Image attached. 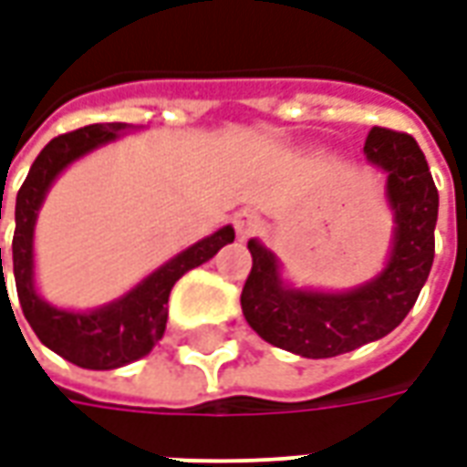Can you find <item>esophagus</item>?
Listing matches in <instances>:
<instances>
[{
	"instance_id": "esophagus-1",
	"label": "esophagus",
	"mask_w": 467,
	"mask_h": 467,
	"mask_svg": "<svg viewBox=\"0 0 467 467\" xmlns=\"http://www.w3.org/2000/svg\"><path fill=\"white\" fill-rule=\"evenodd\" d=\"M257 227H260V214L253 213V210H243V213H237V217H234V230H237L240 240L253 237L257 233Z\"/></svg>"
}]
</instances>
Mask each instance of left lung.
Returning a JSON list of instances; mask_svg holds the SVG:
<instances>
[{
  "mask_svg": "<svg viewBox=\"0 0 467 467\" xmlns=\"http://www.w3.org/2000/svg\"><path fill=\"white\" fill-rule=\"evenodd\" d=\"M365 157L388 172V200L398 223L390 260L375 280L350 293L290 290L275 254L257 240L247 243L253 270L240 303L250 327L275 348L317 360L380 340L405 320L431 275L438 187L425 154L410 134L372 127Z\"/></svg>",
  "mask_w": 467,
  "mask_h": 467,
  "instance_id": "left-lung-1",
  "label": "left lung"
}]
</instances>
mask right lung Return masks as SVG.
Here are the masks:
<instances>
[{"label":"right lung","instance_id":"add662e5","mask_svg":"<svg viewBox=\"0 0 467 467\" xmlns=\"http://www.w3.org/2000/svg\"><path fill=\"white\" fill-rule=\"evenodd\" d=\"M124 122L87 124L75 132L55 137L42 152L36 154L25 184L16 192L15 210V240H12V263H15L16 297L22 305L26 323L32 325L36 337L62 355L65 360L75 362L87 370H112L127 362L144 358L154 343L164 335L167 325V300L174 283L187 270L207 263L217 254L220 247L234 240V230L227 224L210 237H204L184 253L164 263L134 290L119 297L117 303L92 310V313H67L47 305L35 290V223L39 204L45 200L49 184L67 164L79 160L82 154L92 152L99 144H107L122 132ZM2 267V247H0Z\"/></svg>","mask_w":467,"mask_h":467}]
</instances>
